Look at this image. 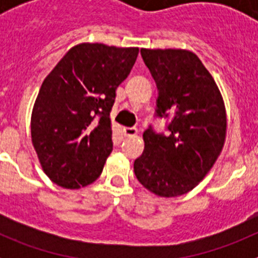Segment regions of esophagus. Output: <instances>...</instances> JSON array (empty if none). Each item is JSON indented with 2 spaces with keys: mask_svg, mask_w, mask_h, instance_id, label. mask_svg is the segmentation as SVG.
I'll return each instance as SVG.
<instances>
[{
  "mask_svg": "<svg viewBox=\"0 0 258 258\" xmlns=\"http://www.w3.org/2000/svg\"><path fill=\"white\" fill-rule=\"evenodd\" d=\"M122 132H124V136L134 137V136H137V133H138V129H137V127H134V126H132V127L126 126V127H124V129H122Z\"/></svg>",
  "mask_w": 258,
  "mask_h": 258,
  "instance_id": "1",
  "label": "esophagus"
}]
</instances>
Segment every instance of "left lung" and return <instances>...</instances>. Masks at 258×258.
Returning <instances> with one entry per match:
<instances>
[{
  "label": "left lung",
  "instance_id": "left-lung-1",
  "mask_svg": "<svg viewBox=\"0 0 258 258\" xmlns=\"http://www.w3.org/2000/svg\"><path fill=\"white\" fill-rule=\"evenodd\" d=\"M157 86L155 116L170 118L168 133L150 125L145 151L134 161L137 179L157 197L192 190L217 160L226 137L222 95L197 54L181 49H141Z\"/></svg>",
  "mask_w": 258,
  "mask_h": 258
}]
</instances>
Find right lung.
<instances>
[{"label": "right lung", "mask_w": 258, "mask_h": 258, "mask_svg": "<svg viewBox=\"0 0 258 258\" xmlns=\"http://www.w3.org/2000/svg\"><path fill=\"white\" fill-rule=\"evenodd\" d=\"M138 47L80 44L41 85L31 117L32 143L42 169L64 188L88 186L112 151L109 112L116 89L131 74Z\"/></svg>", "instance_id": "right-lung-1"}]
</instances>
